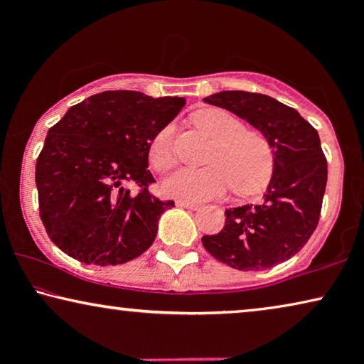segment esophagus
Returning a JSON list of instances; mask_svg holds the SVG:
<instances>
[{
    "label": "esophagus",
    "instance_id": "34e87169",
    "mask_svg": "<svg viewBox=\"0 0 364 364\" xmlns=\"http://www.w3.org/2000/svg\"><path fill=\"white\" fill-rule=\"evenodd\" d=\"M176 205L182 207V208H191V210H197L198 208V203H192V202H186V200H177Z\"/></svg>",
    "mask_w": 364,
    "mask_h": 364
}]
</instances>
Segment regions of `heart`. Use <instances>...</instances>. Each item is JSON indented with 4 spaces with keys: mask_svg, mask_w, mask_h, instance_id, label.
Instances as JSON below:
<instances>
[{
    "mask_svg": "<svg viewBox=\"0 0 364 364\" xmlns=\"http://www.w3.org/2000/svg\"><path fill=\"white\" fill-rule=\"evenodd\" d=\"M196 126L212 137L207 167H181L162 182L166 196L186 202H203L220 197L228 188L248 196L262 191L273 172V149L263 134L245 129L232 114L220 109L198 112ZM173 129L167 124L159 129L149 144L147 159L154 171L166 172L173 166Z\"/></svg>",
    "mask_w": 364,
    "mask_h": 364,
    "instance_id": "b5f03b06",
    "label": "heart"
}]
</instances>
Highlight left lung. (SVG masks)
<instances>
[{
	"instance_id": "8db88e82",
	"label": "left lung",
	"mask_w": 364,
	"mask_h": 364,
	"mask_svg": "<svg viewBox=\"0 0 364 364\" xmlns=\"http://www.w3.org/2000/svg\"><path fill=\"white\" fill-rule=\"evenodd\" d=\"M245 119L273 149V176L263 202L225 210V225L203 235L205 250L243 272H260L305 247L320 220L328 166L316 129L265 94L222 91L203 99Z\"/></svg>"
}]
</instances>
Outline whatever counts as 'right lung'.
<instances>
[{
	"instance_id": "1",
	"label": "right lung",
	"mask_w": 364,
	"mask_h": 364,
	"mask_svg": "<svg viewBox=\"0 0 364 364\" xmlns=\"http://www.w3.org/2000/svg\"><path fill=\"white\" fill-rule=\"evenodd\" d=\"M183 106V97L104 91L49 129L36 187L39 217L54 245L101 267L126 263L152 245L159 218L173 200L149 192L156 182L147 171L149 144Z\"/></svg>"
}]
</instances>
